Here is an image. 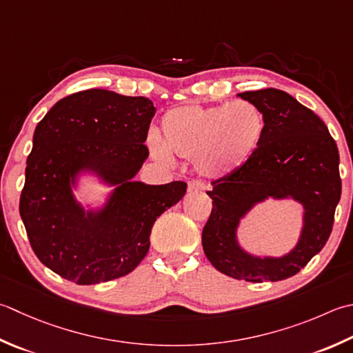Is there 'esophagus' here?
<instances>
[{"mask_svg": "<svg viewBox=\"0 0 353 353\" xmlns=\"http://www.w3.org/2000/svg\"><path fill=\"white\" fill-rule=\"evenodd\" d=\"M205 190V185L199 181H191L188 183V192H199V191H203Z\"/></svg>", "mask_w": 353, "mask_h": 353, "instance_id": "obj_1", "label": "esophagus"}]
</instances>
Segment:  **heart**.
<instances>
[{
    "label": "heart",
    "instance_id": "b5f03b06",
    "mask_svg": "<svg viewBox=\"0 0 353 353\" xmlns=\"http://www.w3.org/2000/svg\"><path fill=\"white\" fill-rule=\"evenodd\" d=\"M265 114L250 101L214 107L182 105L161 121V137L151 139V153L162 162L171 156L194 161L206 179H222L240 168L263 139Z\"/></svg>",
    "mask_w": 353,
    "mask_h": 353
}]
</instances>
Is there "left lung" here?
I'll list each match as a JSON object with an SVG mask.
<instances>
[{
	"mask_svg": "<svg viewBox=\"0 0 353 353\" xmlns=\"http://www.w3.org/2000/svg\"><path fill=\"white\" fill-rule=\"evenodd\" d=\"M237 96L263 112L266 130L254 154L206 191L212 211L202 232L203 251L217 271L232 279L285 280L300 272L332 232L341 197L340 154L326 123L286 92L265 88ZM269 196L292 198L305 210L301 239L281 258L254 256L236 239L239 220Z\"/></svg>",
	"mask_w": 353,
	"mask_h": 353,
	"instance_id": "left-lung-1",
	"label": "left lung"
}]
</instances>
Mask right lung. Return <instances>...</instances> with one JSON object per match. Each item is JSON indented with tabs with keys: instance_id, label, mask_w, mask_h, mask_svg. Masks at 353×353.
<instances>
[{
	"instance_id": "obj_1",
	"label": "right lung",
	"mask_w": 353,
	"mask_h": 353,
	"mask_svg": "<svg viewBox=\"0 0 353 353\" xmlns=\"http://www.w3.org/2000/svg\"><path fill=\"white\" fill-rule=\"evenodd\" d=\"M154 113L143 96L92 88L58 101L34 128L19 214L33 252L62 279L98 285L130 274L150 250L156 219L185 196V182L133 179L148 157ZM87 172L115 186L98 210L72 194Z\"/></svg>"
}]
</instances>
